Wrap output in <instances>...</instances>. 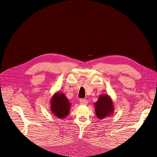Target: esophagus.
I'll return each instance as SVG.
<instances>
[{"label":"esophagus","mask_w":157,"mask_h":157,"mask_svg":"<svg viewBox=\"0 0 157 157\" xmlns=\"http://www.w3.org/2000/svg\"><path fill=\"white\" fill-rule=\"evenodd\" d=\"M79 101H80V104H81V105H86L87 103H88V101L85 99H80Z\"/></svg>","instance_id":"34e87169"}]
</instances>
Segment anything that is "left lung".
Here are the masks:
<instances>
[{
	"label": "left lung",
	"instance_id": "left-lung-1",
	"mask_svg": "<svg viewBox=\"0 0 157 157\" xmlns=\"http://www.w3.org/2000/svg\"><path fill=\"white\" fill-rule=\"evenodd\" d=\"M95 112L99 119L102 120L107 117L113 115L114 104L110 96L106 94H102L99 96L98 101L94 103Z\"/></svg>",
	"mask_w": 157,
	"mask_h": 157
}]
</instances>
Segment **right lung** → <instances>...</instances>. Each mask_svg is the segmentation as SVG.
Masks as SVG:
<instances>
[{
  "mask_svg": "<svg viewBox=\"0 0 157 157\" xmlns=\"http://www.w3.org/2000/svg\"><path fill=\"white\" fill-rule=\"evenodd\" d=\"M50 102V110L54 116L63 119L69 114L71 104L63 92H56L52 96Z\"/></svg>",
  "mask_w": 157,
  "mask_h": 157,
  "instance_id": "right-lung-1",
  "label": "right lung"
}]
</instances>
